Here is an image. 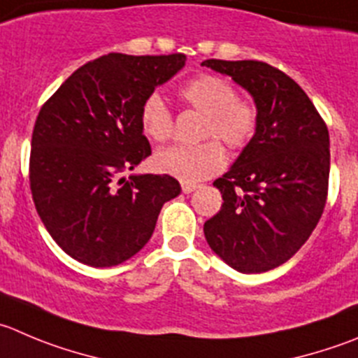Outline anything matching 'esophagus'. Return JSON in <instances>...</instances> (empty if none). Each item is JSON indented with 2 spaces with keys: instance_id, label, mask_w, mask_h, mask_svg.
<instances>
[{
  "instance_id": "1",
  "label": "esophagus",
  "mask_w": 358,
  "mask_h": 358,
  "mask_svg": "<svg viewBox=\"0 0 358 358\" xmlns=\"http://www.w3.org/2000/svg\"><path fill=\"white\" fill-rule=\"evenodd\" d=\"M199 188V185L195 182H182V193H192Z\"/></svg>"
}]
</instances>
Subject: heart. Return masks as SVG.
Here are the masks:
<instances>
[{"label":"heart","mask_w":358,"mask_h":358,"mask_svg":"<svg viewBox=\"0 0 358 358\" xmlns=\"http://www.w3.org/2000/svg\"><path fill=\"white\" fill-rule=\"evenodd\" d=\"M179 96L207 117L202 137L214 135L230 149H241L257 131V107L251 101L237 98L234 86L223 77L199 75L181 87ZM141 124L144 134L156 142L166 141L172 135V114L158 93L149 94L142 103ZM223 165L224 151L216 141L196 145H170L155 155L156 169L182 182L203 181L220 172Z\"/></svg>","instance_id":"1"}]
</instances>
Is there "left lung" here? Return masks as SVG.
<instances>
[{
    "label": "left lung",
    "instance_id": "8db88e82",
    "mask_svg": "<svg viewBox=\"0 0 358 358\" xmlns=\"http://www.w3.org/2000/svg\"><path fill=\"white\" fill-rule=\"evenodd\" d=\"M202 66L232 77L251 94L257 131L213 182L223 196L206 221L210 250L244 274L290 260L322 217L329 188V130L302 87L262 61L207 59Z\"/></svg>",
    "mask_w": 358,
    "mask_h": 358
}]
</instances>
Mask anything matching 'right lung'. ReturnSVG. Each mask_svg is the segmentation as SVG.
<instances>
[{
    "mask_svg": "<svg viewBox=\"0 0 358 358\" xmlns=\"http://www.w3.org/2000/svg\"><path fill=\"white\" fill-rule=\"evenodd\" d=\"M185 64V54H107L75 70L40 110L33 200L50 237L80 264L112 267L137 255L163 203L181 193L166 173H121L151 155L142 103Z\"/></svg>",
    "mask_w": 358,
    "mask_h": 358,
    "instance_id": "right-lung-1",
    "label": "right lung"
}]
</instances>
